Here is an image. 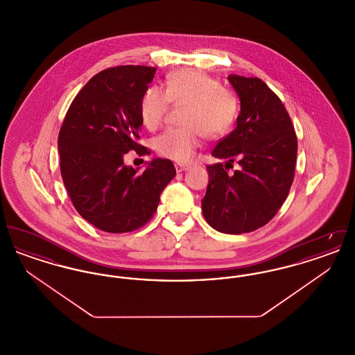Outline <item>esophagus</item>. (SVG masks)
Segmentation results:
<instances>
[{
	"mask_svg": "<svg viewBox=\"0 0 355 355\" xmlns=\"http://www.w3.org/2000/svg\"><path fill=\"white\" fill-rule=\"evenodd\" d=\"M175 170H177V173H182V171H186V170H189V166L187 165H175Z\"/></svg>",
	"mask_w": 355,
	"mask_h": 355,
	"instance_id": "1",
	"label": "esophagus"
}]
</instances>
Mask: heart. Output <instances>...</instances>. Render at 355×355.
I'll return each instance as SVG.
<instances>
[{"label":"heart","instance_id":"b5f03b06","mask_svg":"<svg viewBox=\"0 0 355 355\" xmlns=\"http://www.w3.org/2000/svg\"><path fill=\"white\" fill-rule=\"evenodd\" d=\"M170 103L185 105L181 123L153 141L159 155L177 162H189L202 145L203 135L220 138L229 135L239 116V100L234 92L198 70H175L165 81V90L148 87L138 105L139 119L149 130L164 121Z\"/></svg>","mask_w":355,"mask_h":355}]
</instances>
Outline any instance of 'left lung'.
<instances>
[{"instance_id": "8db88e82", "label": "left lung", "mask_w": 355, "mask_h": 355, "mask_svg": "<svg viewBox=\"0 0 355 355\" xmlns=\"http://www.w3.org/2000/svg\"><path fill=\"white\" fill-rule=\"evenodd\" d=\"M241 102L236 129L220 139L209 165L203 197L206 222L225 234L262 227L286 201L297 162V135L282 101L257 77H227ZM240 165L233 175L227 166Z\"/></svg>"}]
</instances>
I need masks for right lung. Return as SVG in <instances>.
<instances>
[{"instance_id": "add662e5", "label": "right lung", "mask_w": 355, "mask_h": 355, "mask_svg": "<svg viewBox=\"0 0 355 355\" xmlns=\"http://www.w3.org/2000/svg\"><path fill=\"white\" fill-rule=\"evenodd\" d=\"M155 68L126 65L102 70L69 107L58 135L60 169L76 210L107 233L144 226L175 175L169 159L154 158L144 171L123 164L137 144L142 121L138 105Z\"/></svg>"}]
</instances>
